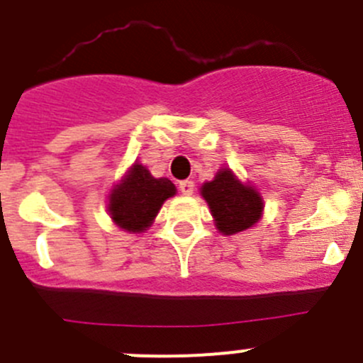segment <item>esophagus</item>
Listing matches in <instances>:
<instances>
[{"instance_id": "esophagus-1", "label": "esophagus", "mask_w": 363, "mask_h": 363, "mask_svg": "<svg viewBox=\"0 0 363 363\" xmlns=\"http://www.w3.org/2000/svg\"><path fill=\"white\" fill-rule=\"evenodd\" d=\"M179 191L182 195H193V182L191 181H181L179 182Z\"/></svg>"}]
</instances>
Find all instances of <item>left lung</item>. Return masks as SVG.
Segmentation results:
<instances>
[{
  "label": "left lung",
  "instance_id": "8db88e82",
  "mask_svg": "<svg viewBox=\"0 0 363 363\" xmlns=\"http://www.w3.org/2000/svg\"><path fill=\"white\" fill-rule=\"evenodd\" d=\"M201 195L208 202L216 229L222 235L245 231L262 218L263 199L259 193L250 184H242L229 168H222L213 181L204 182Z\"/></svg>",
  "mask_w": 363,
  "mask_h": 363
}]
</instances>
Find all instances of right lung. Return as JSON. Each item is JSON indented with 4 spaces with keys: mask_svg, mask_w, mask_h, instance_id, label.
I'll return each mask as SVG.
<instances>
[{
    "mask_svg": "<svg viewBox=\"0 0 363 363\" xmlns=\"http://www.w3.org/2000/svg\"><path fill=\"white\" fill-rule=\"evenodd\" d=\"M175 184L166 177L155 179L140 162H134L109 195V215L127 233H145L157 216L162 202L175 195Z\"/></svg>",
    "mask_w": 363,
    "mask_h": 363,
    "instance_id": "obj_1",
    "label": "right lung"
}]
</instances>
